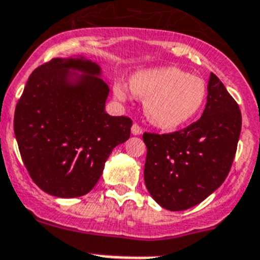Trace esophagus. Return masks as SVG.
Masks as SVG:
<instances>
[{
    "label": "esophagus",
    "mask_w": 260,
    "mask_h": 260,
    "mask_svg": "<svg viewBox=\"0 0 260 260\" xmlns=\"http://www.w3.org/2000/svg\"><path fill=\"white\" fill-rule=\"evenodd\" d=\"M132 133L134 135H141L142 133H143V130H142V127L138 125V123H134V125L132 126Z\"/></svg>",
    "instance_id": "34e87169"
}]
</instances>
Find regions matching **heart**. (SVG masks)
<instances>
[{
	"label": "heart",
	"mask_w": 260,
	"mask_h": 260,
	"mask_svg": "<svg viewBox=\"0 0 260 260\" xmlns=\"http://www.w3.org/2000/svg\"><path fill=\"white\" fill-rule=\"evenodd\" d=\"M130 89L145 100V114L152 125L175 128L187 123L203 108L206 85L201 77L188 75L175 67L141 71L130 80ZM114 96L127 97L125 85H114Z\"/></svg>",
	"instance_id": "obj_1"
}]
</instances>
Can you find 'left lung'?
<instances>
[{"label":"left lung","instance_id":"left-lung-1","mask_svg":"<svg viewBox=\"0 0 260 260\" xmlns=\"http://www.w3.org/2000/svg\"><path fill=\"white\" fill-rule=\"evenodd\" d=\"M242 127L238 104L210 73L203 115L168 134L145 133V184L164 209H189L212 194L229 175Z\"/></svg>","mask_w":260,"mask_h":260}]
</instances>
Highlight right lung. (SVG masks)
<instances>
[{
  "mask_svg": "<svg viewBox=\"0 0 260 260\" xmlns=\"http://www.w3.org/2000/svg\"><path fill=\"white\" fill-rule=\"evenodd\" d=\"M70 70L83 73L73 82ZM85 57H55L31 73L14 113L24 167L46 193L70 199L96 185L115 146L130 137L132 118L105 112L109 86Z\"/></svg>",
  "mask_w": 260,
  "mask_h": 260,
  "instance_id": "add662e5",
  "label": "right lung"
}]
</instances>
